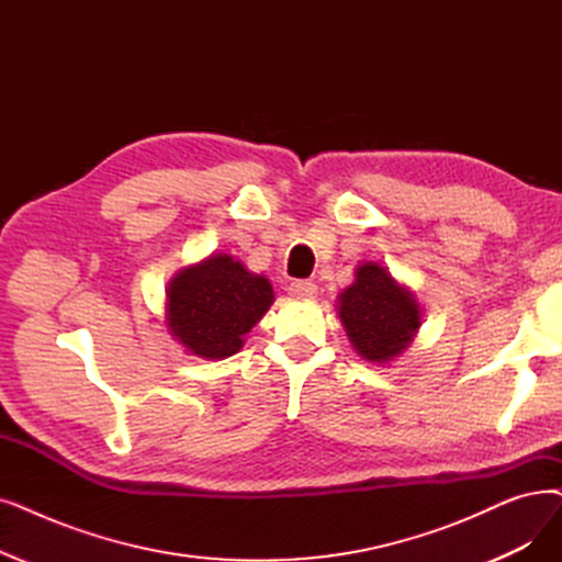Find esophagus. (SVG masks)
I'll use <instances>...</instances> for the list:
<instances>
[{"label": "esophagus", "mask_w": 562, "mask_h": 562, "mask_svg": "<svg viewBox=\"0 0 562 562\" xmlns=\"http://www.w3.org/2000/svg\"><path fill=\"white\" fill-rule=\"evenodd\" d=\"M289 296L294 299H314L316 296V284L310 280H294L289 284Z\"/></svg>", "instance_id": "34e87169"}]
</instances>
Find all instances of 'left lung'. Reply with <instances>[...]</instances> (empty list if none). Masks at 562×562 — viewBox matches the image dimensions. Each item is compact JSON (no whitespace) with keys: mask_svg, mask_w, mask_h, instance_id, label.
<instances>
[{"mask_svg":"<svg viewBox=\"0 0 562 562\" xmlns=\"http://www.w3.org/2000/svg\"><path fill=\"white\" fill-rule=\"evenodd\" d=\"M339 319L364 360L385 362L408 347L420 326V310L385 268L364 263L339 296Z\"/></svg>","mask_w":562,"mask_h":562,"instance_id":"8db88e82","label":"left lung"}]
</instances>
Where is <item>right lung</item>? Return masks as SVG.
I'll return each instance as SVG.
<instances>
[{"label": "right lung", "mask_w": 562, "mask_h": 562, "mask_svg": "<svg viewBox=\"0 0 562 562\" xmlns=\"http://www.w3.org/2000/svg\"><path fill=\"white\" fill-rule=\"evenodd\" d=\"M271 303L273 289L263 276L248 273L229 255H213L169 284L167 319L186 349L221 360L243 347V335Z\"/></svg>", "instance_id": "add662e5"}]
</instances>
